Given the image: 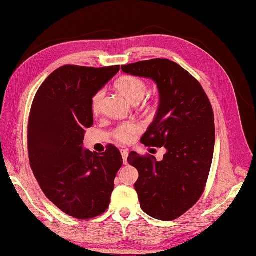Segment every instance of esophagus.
Segmentation results:
<instances>
[{"label": "esophagus", "instance_id": "34e87169", "mask_svg": "<svg viewBox=\"0 0 256 256\" xmlns=\"http://www.w3.org/2000/svg\"><path fill=\"white\" fill-rule=\"evenodd\" d=\"M121 155H122V158H123V162L126 164H128V150H121Z\"/></svg>", "mask_w": 256, "mask_h": 256}]
</instances>
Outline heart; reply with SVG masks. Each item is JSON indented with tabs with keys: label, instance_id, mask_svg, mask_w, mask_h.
<instances>
[{
	"label": "heart",
	"instance_id": "obj_1",
	"mask_svg": "<svg viewBox=\"0 0 256 256\" xmlns=\"http://www.w3.org/2000/svg\"><path fill=\"white\" fill-rule=\"evenodd\" d=\"M116 88L126 97L130 104H138L145 97L147 92L146 82L136 76H122L116 82ZM104 92L99 90L94 94L92 99V111L94 114H98L101 109V101H102ZM140 126L136 122H126L118 126L112 130V136L121 142H128L133 138L135 134L140 130Z\"/></svg>",
	"mask_w": 256,
	"mask_h": 256
}]
</instances>
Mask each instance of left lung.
Returning <instances> with one entry per match:
<instances>
[{
  "label": "left lung",
  "instance_id": "8db88e82",
  "mask_svg": "<svg viewBox=\"0 0 256 256\" xmlns=\"http://www.w3.org/2000/svg\"><path fill=\"white\" fill-rule=\"evenodd\" d=\"M150 78L159 90L155 120L142 135L145 146L164 147L162 162L130 152L128 162L138 171L135 183L140 208L159 220H174L203 194L215 147L210 101L198 80L167 58H152L121 68Z\"/></svg>",
  "mask_w": 256,
  "mask_h": 256
}]
</instances>
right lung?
<instances>
[{"label": "right lung", "instance_id": "1", "mask_svg": "<svg viewBox=\"0 0 256 256\" xmlns=\"http://www.w3.org/2000/svg\"><path fill=\"white\" fill-rule=\"evenodd\" d=\"M120 66L64 65L46 77L32 101L28 121L30 167L44 195L77 219H90L110 204L114 179L123 164L120 150H82L92 128V99Z\"/></svg>", "mask_w": 256, "mask_h": 256}]
</instances>
